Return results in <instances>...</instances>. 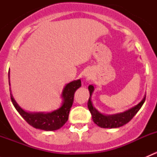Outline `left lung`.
Wrapping results in <instances>:
<instances>
[{
    "label": "left lung",
    "instance_id": "1",
    "mask_svg": "<svg viewBox=\"0 0 157 157\" xmlns=\"http://www.w3.org/2000/svg\"><path fill=\"white\" fill-rule=\"evenodd\" d=\"M88 89L89 91H90V96L87 102L88 109L90 110V113H91L92 118H93L94 123L100 128H115L124 125L128 122H129L132 119L133 117L137 114V112L140 110V109L143 105L144 102H145V99H146V95H145L144 99L137 105L134 106L133 108L128 109V110L124 112H121V113L112 115H105L100 113L98 110H96L93 107V103L91 102V96L93 92L94 91V86L93 85H90Z\"/></svg>",
    "mask_w": 157,
    "mask_h": 157
}]
</instances>
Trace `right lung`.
Returning <instances> with one entry per match:
<instances>
[{
  "mask_svg": "<svg viewBox=\"0 0 157 157\" xmlns=\"http://www.w3.org/2000/svg\"><path fill=\"white\" fill-rule=\"evenodd\" d=\"M10 77V72H9ZM10 85V80H9ZM81 86L80 80H74L67 83L63 90L61 97L63 98L62 105L57 110L48 113L36 112L31 113L23 110L19 106L10 93V99L17 112L26 120V122L33 128L44 131H55L61 128L68 120L70 110L74 102V93Z\"/></svg>",
  "mask_w": 157,
  "mask_h": 157,
  "instance_id": "right-lung-1",
  "label": "right lung"
}]
</instances>
